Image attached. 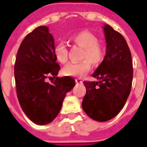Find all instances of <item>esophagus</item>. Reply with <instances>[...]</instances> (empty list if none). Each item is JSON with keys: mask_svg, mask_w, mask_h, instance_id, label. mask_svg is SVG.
I'll return each mask as SVG.
<instances>
[{"mask_svg": "<svg viewBox=\"0 0 147 147\" xmlns=\"http://www.w3.org/2000/svg\"><path fill=\"white\" fill-rule=\"evenodd\" d=\"M76 83H82L83 81L80 80V79H76Z\"/></svg>", "mask_w": 147, "mask_h": 147, "instance_id": "obj_1", "label": "esophagus"}]
</instances>
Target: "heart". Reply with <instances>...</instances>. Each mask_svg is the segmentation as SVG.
Masks as SVG:
<instances>
[{"label":"heart","mask_w":147,"mask_h":147,"mask_svg":"<svg viewBox=\"0 0 147 147\" xmlns=\"http://www.w3.org/2000/svg\"><path fill=\"white\" fill-rule=\"evenodd\" d=\"M71 40L77 46L83 49L81 59L78 63H69L62 69V74L66 76L83 77L90 69V64L98 66L102 63L105 57V48L98 38L91 32L81 31L74 34ZM57 61L61 64H65L67 61L68 50L63 43H58L53 49Z\"/></svg>","instance_id":"b5f03b06"}]
</instances>
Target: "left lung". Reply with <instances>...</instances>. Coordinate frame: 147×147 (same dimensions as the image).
<instances>
[{
  "instance_id": "left-lung-1",
  "label": "left lung",
  "mask_w": 147,
  "mask_h": 147,
  "mask_svg": "<svg viewBox=\"0 0 147 147\" xmlns=\"http://www.w3.org/2000/svg\"><path fill=\"white\" fill-rule=\"evenodd\" d=\"M106 41L105 57L92 75L98 82L84 81L86 95L82 106L91 119L104 122L116 117L131 92L133 68L126 40L109 25L103 27Z\"/></svg>"
}]
</instances>
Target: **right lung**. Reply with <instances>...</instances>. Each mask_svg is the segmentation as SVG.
Masks as SVG:
<instances>
[{
    "mask_svg": "<svg viewBox=\"0 0 147 147\" xmlns=\"http://www.w3.org/2000/svg\"><path fill=\"white\" fill-rule=\"evenodd\" d=\"M54 39L48 27L40 26L24 38L15 63L20 105L27 117L39 125L54 120L66 94L76 85L71 77H57L61 67L54 56ZM49 75L56 78L52 84L45 81Z\"/></svg>",
    "mask_w": 147,
    "mask_h": 147,
    "instance_id": "add662e5",
    "label": "right lung"
}]
</instances>
